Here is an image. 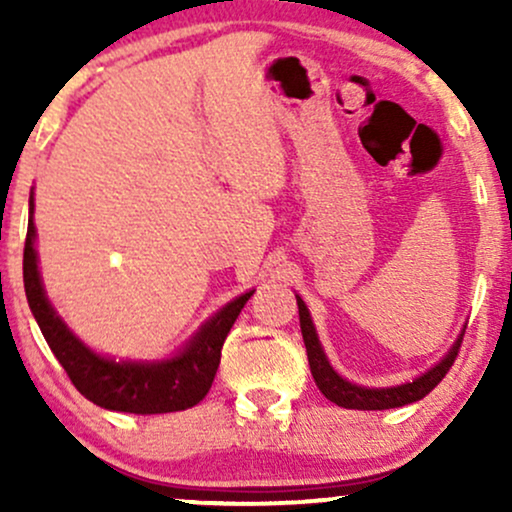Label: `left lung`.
I'll return each instance as SVG.
<instances>
[{
  "label": "left lung",
  "instance_id": "8db88e82",
  "mask_svg": "<svg viewBox=\"0 0 512 512\" xmlns=\"http://www.w3.org/2000/svg\"><path fill=\"white\" fill-rule=\"evenodd\" d=\"M296 303H298V317H301L305 351H308L310 373H313L315 385L320 387V392L330 399V402L339 404V407L344 409L380 411V409H395V407H404V404L419 402V399H424L428 392H431L433 387L445 378V373H448L452 363H455L457 351H460V344L464 337V330H462L460 337L455 339V344L450 346L448 354L440 358L436 366L428 368L426 373H421L419 378L409 380V383L392 385V387H363V385L349 383V380L342 378V375L332 368V363L327 361L325 356V349H322L320 339H317L308 305L303 303L301 296H296Z\"/></svg>",
  "mask_w": 512,
  "mask_h": 512
}]
</instances>
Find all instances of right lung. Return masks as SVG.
Instances as JSON below:
<instances>
[{"label": "right lung", "mask_w": 512, "mask_h": 512, "mask_svg": "<svg viewBox=\"0 0 512 512\" xmlns=\"http://www.w3.org/2000/svg\"><path fill=\"white\" fill-rule=\"evenodd\" d=\"M33 192L28 199V236L23 248V286L45 342L67 370L76 390L98 407L127 414H168L195 407L209 392L221 363V346L255 289L214 313L175 356L163 361H117L81 342L52 308L38 269L33 223Z\"/></svg>", "instance_id": "obj_1"}]
</instances>
